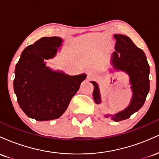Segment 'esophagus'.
Returning a JSON list of instances; mask_svg holds the SVG:
<instances>
[{
	"mask_svg": "<svg viewBox=\"0 0 159 159\" xmlns=\"http://www.w3.org/2000/svg\"><path fill=\"white\" fill-rule=\"evenodd\" d=\"M87 75H88V76H93L94 75V72L93 70H89L88 72H87Z\"/></svg>",
	"mask_w": 159,
	"mask_h": 159,
	"instance_id": "1",
	"label": "esophagus"
}]
</instances>
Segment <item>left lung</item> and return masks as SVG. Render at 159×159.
Here are the masks:
<instances>
[{
    "label": "left lung",
    "mask_w": 159,
    "mask_h": 159,
    "mask_svg": "<svg viewBox=\"0 0 159 159\" xmlns=\"http://www.w3.org/2000/svg\"><path fill=\"white\" fill-rule=\"evenodd\" d=\"M116 39L115 52L113 53V69L125 72L129 77V84L132 96L129 105L123 111L114 115H105L118 122L126 120L143 105L149 91V66L147 57L141 49L137 47L132 39L122 34H114ZM111 72V70H110ZM94 86V101L97 105L102 102L99 87L96 81H90Z\"/></svg>",
    "instance_id": "1"
}]
</instances>
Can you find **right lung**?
Segmentation results:
<instances>
[{
  "mask_svg": "<svg viewBox=\"0 0 159 159\" xmlns=\"http://www.w3.org/2000/svg\"><path fill=\"white\" fill-rule=\"evenodd\" d=\"M57 36L43 37L24 49L16 66L14 92L25 114L38 121L57 119L79 90L86 74L69 75L46 66L62 46Z\"/></svg>",
  "mask_w": 159,
  "mask_h": 159,
  "instance_id": "add662e5",
  "label": "right lung"
}]
</instances>
